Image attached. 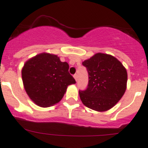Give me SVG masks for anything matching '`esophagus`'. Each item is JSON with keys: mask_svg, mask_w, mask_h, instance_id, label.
Wrapping results in <instances>:
<instances>
[{"mask_svg": "<svg viewBox=\"0 0 148 148\" xmlns=\"http://www.w3.org/2000/svg\"><path fill=\"white\" fill-rule=\"evenodd\" d=\"M73 77H74L75 80L76 81H77V74H75L74 75H73Z\"/></svg>", "mask_w": 148, "mask_h": 148, "instance_id": "34e87169", "label": "esophagus"}]
</instances>
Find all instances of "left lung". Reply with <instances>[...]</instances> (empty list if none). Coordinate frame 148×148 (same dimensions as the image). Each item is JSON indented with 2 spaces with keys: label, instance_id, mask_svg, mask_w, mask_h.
Instances as JSON below:
<instances>
[{
  "label": "left lung",
  "instance_id": "1",
  "mask_svg": "<svg viewBox=\"0 0 148 148\" xmlns=\"http://www.w3.org/2000/svg\"><path fill=\"white\" fill-rule=\"evenodd\" d=\"M82 64L88 73V88L79 91L82 103L99 112L112 109L125 93L126 68L116 58L101 52L95 54Z\"/></svg>",
  "mask_w": 148,
  "mask_h": 148
}]
</instances>
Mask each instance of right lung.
Wrapping results in <instances>:
<instances>
[{"mask_svg": "<svg viewBox=\"0 0 148 148\" xmlns=\"http://www.w3.org/2000/svg\"><path fill=\"white\" fill-rule=\"evenodd\" d=\"M69 65L56 55L43 52L28 60L21 70L23 84L31 100L41 107L61 101L69 85L75 80L68 72Z\"/></svg>", "mask_w": 148, "mask_h": 148, "instance_id": "add662e5", "label": "right lung"}]
</instances>
